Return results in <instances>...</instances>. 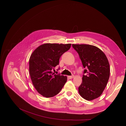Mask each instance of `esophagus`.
<instances>
[{
  "instance_id": "obj_1",
  "label": "esophagus",
  "mask_w": 126,
  "mask_h": 126,
  "mask_svg": "<svg viewBox=\"0 0 126 126\" xmlns=\"http://www.w3.org/2000/svg\"><path fill=\"white\" fill-rule=\"evenodd\" d=\"M74 75L71 76H68V78L69 79H72V78H74Z\"/></svg>"
}]
</instances>
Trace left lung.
Returning <instances> with one entry per match:
<instances>
[{
	"label": "left lung",
	"mask_w": 126,
	"mask_h": 126,
	"mask_svg": "<svg viewBox=\"0 0 126 126\" xmlns=\"http://www.w3.org/2000/svg\"><path fill=\"white\" fill-rule=\"evenodd\" d=\"M78 53L84 68L79 92L85 100L91 101L100 96L109 79L110 66L104 53L95 46L72 44Z\"/></svg>",
	"instance_id": "left-lung-1"
}]
</instances>
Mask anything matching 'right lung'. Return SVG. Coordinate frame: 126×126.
<instances>
[{"label":"right lung","instance_id":"1","mask_svg":"<svg viewBox=\"0 0 126 126\" xmlns=\"http://www.w3.org/2000/svg\"><path fill=\"white\" fill-rule=\"evenodd\" d=\"M71 47V44L45 43L38 47L29 60L31 80L39 93L46 97L58 94L67 81V77L56 75L52 70L59 59Z\"/></svg>","mask_w":126,"mask_h":126}]
</instances>
